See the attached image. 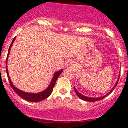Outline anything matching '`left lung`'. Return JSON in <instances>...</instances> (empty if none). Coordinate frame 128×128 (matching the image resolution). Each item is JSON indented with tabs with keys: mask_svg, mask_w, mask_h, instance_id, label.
I'll list each match as a JSON object with an SVG mask.
<instances>
[{
	"mask_svg": "<svg viewBox=\"0 0 128 128\" xmlns=\"http://www.w3.org/2000/svg\"><path fill=\"white\" fill-rule=\"evenodd\" d=\"M119 78H120V74H119V75H118V80H117V82H116V84H115V86H114V88H113L110 91V92H108V93L107 94L106 96H102V97H100V98H89V97H86V96H83V95L81 94H80V92H78V90H76V89L75 87H74V90H75V92H76V93L77 96H78V97L80 98V99H82V100H86V101H89V102H95V101H98V100H101V99H103L104 98H106V96H108L110 94L112 93L113 90H114V88H115V87H116V86H117V83H118V80H119Z\"/></svg>",
	"mask_w": 128,
	"mask_h": 128,
	"instance_id": "left-lung-1",
	"label": "left lung"
}]
</instances>
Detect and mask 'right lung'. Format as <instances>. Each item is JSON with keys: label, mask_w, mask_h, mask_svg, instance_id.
<instances>
[{"label": "right lung", "mask_w": 128, "mask_h": 128, "mask_svg": "<svg viewBox=\"0 0 128 128\" xmlns=\"http://www.w3.org/2000/svg\"><path fill=\"white\" fill-rule=\"evenodd\" d=\"M14 40H15V37L13 38V41L11 42V45H10V47L9 48L8 53V56H7L6 58V72H7V75H8V80L9 82H10V84L11 85V88L13 89L16 93L17 94L18 96H20L22 99H25L26 100H28V101H30V102H39V101H41V100H44L46 99V98H47L48 96L51 94L53 90V88H54V85H55V83H56V81L57 80L58 78L59 77V76L60 75L61 73L63 72V69L60 70L58 71V72H55L54 74V76H53L52 79V81L50 82V84L47 87V88L45 90H44L42 92H40V93L37 94H32V93H28V92H24L22 91V90H19L17 88H16L14 85L13 84L12 82H11V80H10V77H9V74H8V67H7V62H8V59L9 54H10V49H11V46L13 45V43L14 42Z\"/></svg>", "instance_id": "obj_1"}]
</instances>
